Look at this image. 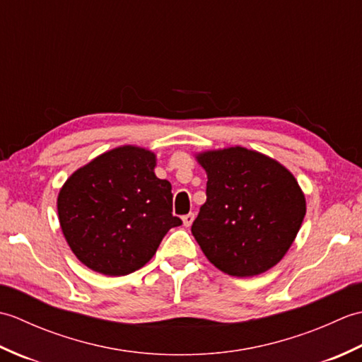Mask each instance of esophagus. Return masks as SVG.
I'll use <instances>...</instances> for the list:
<instances>
[{"instance_id":"34e87169","label":"esophagus","mask_w":362,"mask_h":362,"mask_svg":"<svg viewBox=\"0 0 362 362\" xmlns=\"http://www.w3.org/2000/svg\"><path fill=\"white\" fill-rule=\"evenodd\" d=\"M182 219H183V226L189 227L191 224H193V221H194V213H188V214H185V216H183Z\"/></svg>"}]
</instances>
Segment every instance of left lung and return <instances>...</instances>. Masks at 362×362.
Here are the masks:
<instances>
[{"label": "left lung", "instance_id": "left-lung-1", "mask_svg": "<svg viewBox=\"0 0 362 362\" xmlns=\"http://www.w3.org/2000/svg\"><path fill=\"white\" fill-rule=\"evenodd\" d=\"M197 160L209 182L191 232L205 257L233 276L266 272L284 257L305 218L294 175L244 148L205 152Z\"/></svg>", "mask_w": 362, "mask_h": 362}]
</instances>
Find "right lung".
Listing matches in <instances>:
<instances>
[{
  "instance_id": "add662e5",
  "label": "right lung",
  "mask_w": 362,
  "mask_h": 362,
  "mask_svg": "<svg viewBox=\"0 0 362 362\" xmlns=\"http://www.w3.org/2000/svg\"><path fill=\"white\" fill-rule=\"evenodd\" d=\"M152 152L124 146L99 156L65 182L57 199L62 232L73 253L93 271L119 276L143 267L169 228L171 183L153 174Z\"/></svg>"
}]
</instances>
